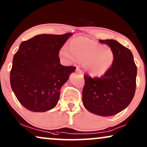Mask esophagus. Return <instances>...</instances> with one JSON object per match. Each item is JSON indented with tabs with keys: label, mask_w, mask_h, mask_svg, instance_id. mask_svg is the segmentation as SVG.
I'll return each mask as SVG.
<instances>
[{
	"label": "esophagus",
	"mask_w": 147,
	"mask_h": 147,
	"mask_svg": "<svg viewBox=\"0 0 147 147\" xmlns=\"http://www.w3.org/2000/svg\"><path fill=\"white\" fill-rule=\"evenodd\" d=\"M76 72H79V73H80V74H83V70H81V69H80V68H79V67L77 68V69H76Z\"/></svg>",
	"instance_id": "obj_1"
}]
</instances>
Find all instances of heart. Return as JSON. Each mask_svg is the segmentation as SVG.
<instances>
[{"label": "heart", "mask_w": 147, "mask_h": 147, "mask_svg": "<svg viewBox=\"0 0 147 147\" xmlns=\"http://www.w3.org/2000/svg\"><path fill=\"white\" fill-rule=\"evenodd\" d=\"M59 55L68 63H75L82 60L83 64L92 75H102L111 67L115 55L107 45H102L86 37H77L61 48Z\"/></svg>", "instance_id": "b5f03b06"}]
</instances>
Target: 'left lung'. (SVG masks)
Listing matches in <instances>:
<instances>
[{"instance_id": "obj_1", "label": "left lung", "mask_w": 147, "mask_h": 147, "mask_svg": "<svg viewBox=\"0 0 147 147\" xmlns=\"http://www.w3.org/2000/svg\"><path fill=\"white\" fill-rule=\"evenodd\" d=\"M113 49L115 58L109 70L100 77L84 75L83 103L90 112L112 116L132 100L136 86L137 67L130 50L115 40H99Z\"/></svg>"}]
</instances>
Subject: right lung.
I'll use <instances>...</instances> for the list:
<instances>
[{
    "label": "right lung",
    "mask_w": 147,
    "mask_h": 147,
    "mask_svg": "<svg viewBox=\"0 0 147 147\" xmlns=\"http://www.w3.org/2000/svg\"><path fill=\"white\" fill-rule=\"evenodd\" d=\"M72 33L36 35L23 41L15 53L10 83L26 109L45 112L56 106L60 88L76 69L60 64V50Z\"/></svg>",
    "instance_id": "right-lung-1"
}]
</instances>
